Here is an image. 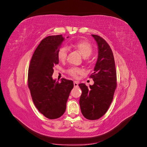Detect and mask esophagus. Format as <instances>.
<instances>
[{
    "mask_svg": "<svg viewBox=\"0 0 147 147\" xmlns=\"http://www.w3.org/2000/svg\"><path fill=\"white\" fill-rule=\"evenodd\" d=\"M74 87H78V83L77 82H76V81H75L74 82Z\"/></svg>",
    "mask_w": 147,
    "mask_h": 147,
    "instance_id": "obj_1",
    "label": "esophagus"
}]
</instances>
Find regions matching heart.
<instances>
[{
  "label": "heart",
  "instance_id": "b5f03b06",
  "mask_svg": "<svg viewBox=\"0 0 147 147\" xmlns=\"http://www.w3.org/2000/svg\"><path fill=\"white\" fill-rule=\"evenodd\" d=\"M72 47L78 50L84 58H87L90 57L93 51V48L91 44L86 41H79L74 42L71 44ZM68 49L67 47H63L59 49L57 53V57L59 61H64L67 55ZM68 73L72 75V77H76L77 75L82 73L80 69L76 68H71L68 70Z\"/></svg>",
  "mask_w": 147,
  "mask_h": 147
}]
</instances>
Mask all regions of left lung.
Instances as JSON below:
<instances>
[{"label": "left lung", "instance_id": "obj_1", "mask_svg": "<svg viewBox=\"0 0 147 147\" xmlns=\"http://www.w3.org/2000/svg\"><path fill=\"white\" fill-rule=\"evenodd\" d=\"M91 35L98 49L94 72L90 76L94 83L89 87L84 83L78 84L82 91L79 102L84 117L95 120L103 116L112 103L117 88V72L109 44L99 35Z\"/></svg>", "mask_w": 147, "mask_h": 147}]
</instances>
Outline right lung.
<instances>
[{
	"label": "right lung",
	"instance_id": "right-lung-1",
	"mask_svg": "<svg viewBox=\"0 0 147 147\" xmlns=\"http://www.w3.org/2000/svg\"><path fill=\"white\" fill-rule=\"evenodd\" d=\"M64 40L62 35L43 39L34 53L28 71V86L34 104L49 119L58 118L64 113L74 88L72 80L62 78L59 83L52 78L53 68L59 64L57 53Z\"/></svg>",
	"mask_w": 147,
	"mask_h": 147
}]
</instances>
